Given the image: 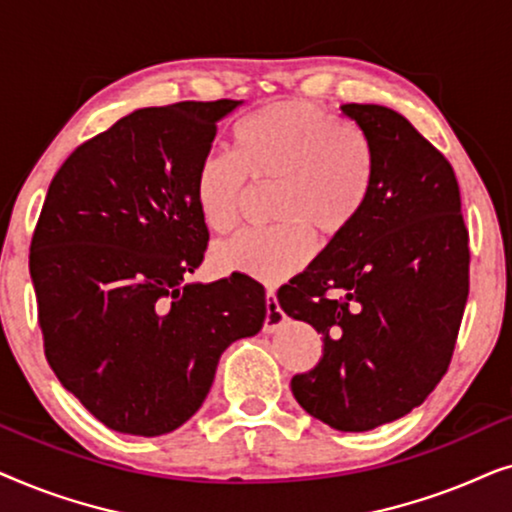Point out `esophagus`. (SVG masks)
Returning <instances> with one entry per match:
<instances>
[{"label":"esophagus","instance_id":"1","mask_svg":"<svg viewBox=\"0 0 512 512\" xmlns=\"http://www.w3.org/2000/svg\"><path fill=\"white\" fill-rule=\"evenodd\" d=\"M282 324H284V312L279 310L275 291H268V293H265V321H263V331H265V333H272V331H277V328L282 326Z\"/></svg>","mask_w":512,"mask_h":512}]
</instances>
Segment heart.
<instances>
[{"label":"heart","mask_w":512,"mask_h":512,"mask_svg":"<svg viewBox=\"0 0 512 512\" xmlns=\"http://www.w3.org/2000/svg\"><path fill=\"white\" fill-rule=\"evenodd\" d=\"M235 156L209 153L195 174V205L214 233L240 223L250 184H270L272 219L214 249V265L256 282L277 284L303 270L314 233L338 237L354 226L373 191L375 160L366 137L338 116L305 100L265 104L233 132Z\"/></svg>","instance_id":"1"}]
</instances>
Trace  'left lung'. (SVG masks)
I'll return each instance as SVG.
<instances>
[{
  "instance_id": "left-lung-1",
  "label": "left lung",
  "mask_w": 512,
  "mask_h": 512,
  "mask_svg": "<svg viewBox=\"0 0 512 512\" xmlns=\"http://www.w3.org/2000/svg\"><path fill=\"white\" fill-rule=\"evenodd\" d=\"M373 151L368 205L310 268L277 291L282 310L324 340L293 375L303 410L338 431L394 422L450 366L468 298V230L452 165L380 104H342Z\"/></svg>"
}]
</instances>
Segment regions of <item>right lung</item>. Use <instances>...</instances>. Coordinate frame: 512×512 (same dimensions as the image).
<instances>
[{
	"instance_id": "right-lung-1",
	"label": "right lung",
	"mask_w": 512,
	"mask_h": 512,
	"mask_svg": "<svg viewBox=\"0 0 512 512\" xmlns=\"http://www.w3.org/2000/svg\"><path fill=\"white\" fill-rule=\"evenodd\" d=\"M240 104L132 111L76 146L48 186L30 244L44 354L62 387L118 433L179 429L226 347L265 321L251 277L186 279L209 240L195 174L216 123Z\"/></svg>"
}]
</instances>
